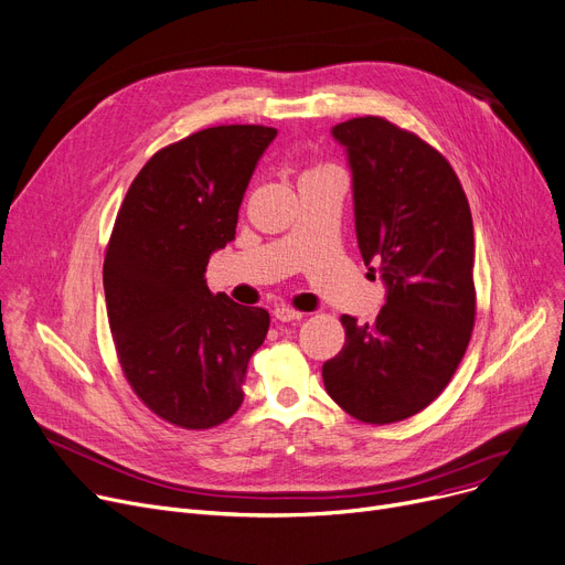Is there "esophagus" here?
I'll return each instance as SVG.
<instances>
[{
    "instance_id": "obj_1",
    "label": "esophagus",
    "mask_w": 565,
    "mask_h": 565,
    "mask_svg": "<svg viewBox=\"0 0 565 565\" xmlns=\"http://www.w3.org/2000/svg\"><path fill=\"white\" fill-rule=\"evenodd\" d=\"M274 317L278 319V321H299L301 317H303V312L301 310H297V308H291V306H276V310H274Z\"/></svg>"
}]
</instances>
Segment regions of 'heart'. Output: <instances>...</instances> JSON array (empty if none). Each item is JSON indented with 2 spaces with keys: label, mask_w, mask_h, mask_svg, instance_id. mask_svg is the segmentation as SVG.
<instances>
[{
  "label": "heart",
  "mask_w": 565,
  "mask_h": 565,
  "mask_svg": "<svg viewBox=\"0 0 565 565\" xmlns=\"http://www.w3.org/2000/svg\"><path fill=\"white\" fill-rule=\"evenodd\" d=\"M329 170H335V168H331V166H327V163H310V166L303 170L301 179L315 177V174H321V172H329Z\"/></svg>",
  "instance_id": "obj_1"
}]
</instances>
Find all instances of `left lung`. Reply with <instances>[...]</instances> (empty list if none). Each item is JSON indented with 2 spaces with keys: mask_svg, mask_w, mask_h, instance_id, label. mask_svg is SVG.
I'll return each instance as SVG.
<instances>
[{
  "mask_svg": "<svg viewBox=\"0 0 565 565\" xmlns=\"http://www.w3.org/2000/svg\"><path fill=\"white\" fill-rule=\"evenodd\" d=\"M354 174L356 236L388 294L374 324L342 315L344 344L321 367L327 393L367 425L405 420L441 395L476 321L473 221L448 160L386 117L333 128Z\"/></svg>",
  "mask_w": 565,
  "mask_h": 565,
  "instance_id": "1",
  "label": "left lung"
}]
</instances>
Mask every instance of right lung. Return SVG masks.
I'll return each mask as SVG.
<instances>
[{
	"label": "right lung",
	"mask_w": 565,
	"mask_h": 565,
	"mask_svg": "<svg viewBox=\"0 0 565 565\" xmlns=\"http://www.w3.org/2000/svg\"><path fill=\"white\" fill-rule=\"evenodd\" d=\"M276 128L223 124L158 149L132 179L103 262V287L126 382L183 429L225 423L244 402L250 356L271 317L213 294V250L236 234L238 206Z\"/></svg>",
	"instance_id": "add662e5"
}]
</instances>
